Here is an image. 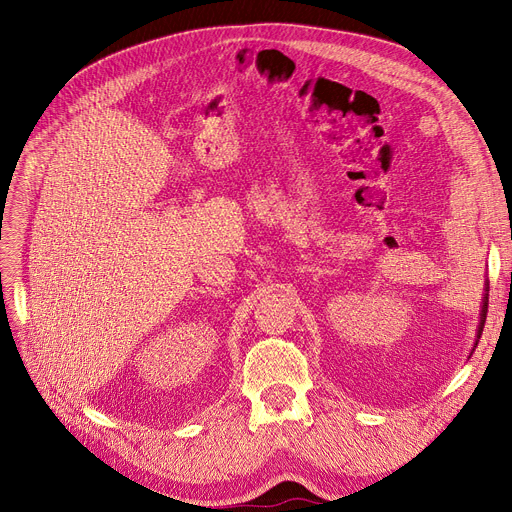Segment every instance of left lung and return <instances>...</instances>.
<instances>
[{"mask_svg": "<svg viewBox=\"0 0 512 512\" xmlns=\"http://www.w3.org/2000/svg\"><path fill=\"white\" fill-rule=\"evenodd\" d=\"M490 290V286H488ZM486 315H488V294H483V307H481V321H479V336L483 332V324H486Z\"/></svg>", "mask_w": 512, "mask_h": 512, "instance_id": "obj_1", "label": "left lung"}]
</instances>
